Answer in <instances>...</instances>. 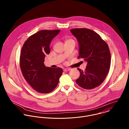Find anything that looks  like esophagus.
I'll return each instance as SVG.
<instances>
[{
    "label": "esophagus",
    "instance_id": "obj_1",
    "mask_svg": "<svg viewBox=\"0 0 129 129\" xmlns=\"http://www.w3.org/2000/svg\"><path fill=\"white\" fill-rule=\"evenodd\" d=\"M63 70L64 72H68V71H70L71 69H68V68H65V69H64Z\"/></svg>",
    "mask_w": 129,
    "mask_h": 129
}]
</instances>
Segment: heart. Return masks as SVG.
<instances>
[{
    "label": "heart",
    "instance_id": "1",
    "mask_svg": "<svg viewBox=\"0 0 129 129\" xmlns=\"http://www.w3.org/2000/svg\"><path fill=\"white\" fill-rule=\"evenodd\" d=\"M67 41H74H74L73 40H72V39H69V40H67Z\"/></svg>",
    "mask_w": 129,
    "mask_h": 129
}]
</instances>
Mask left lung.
I'll return each mask as SVG.
<instances>
[{"instance_id": "8db88e82", "label": "left lung", "mask_w": 129, "mask_h": 129, "mask_svg": "<svg viewBox=\"0 0 129 129\" xmlns=\"http://www.w3.org/2000/svg\"><path fill=\"white\" fill-rule=\"evenodd\" d=\"M71 32L78 42V58L87 62L84 71L78 69L80 76L76 82L84 89H93L104 81L109 71L111 54L108 46L99 35L89 29H73Z\"/></svg>"}]
</instances>
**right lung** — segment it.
<instances>
[{
    "label": "right lung",
    "instance_id": "obj_1",
    "mask_svg": "<svg viewBox=\"0 0 129 129\" xmlns=\"http://www.w3.org/2000/svg\"><path fill=\"white\" fill-rule=\"evenodd\" d=\"M60 31H39L28 38L21 51L20 66L22 74L30 86L41 93L53 91L62 74V69L46 67L44 63L45 55L50 53V44Z\"/></svg>",
    "mask_w": 129,
    "mask_h": 129
}]
</instances>
